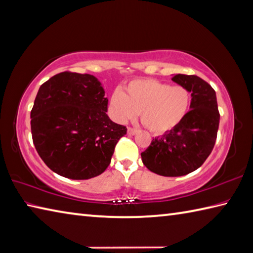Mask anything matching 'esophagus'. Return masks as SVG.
Here are the masks:
<instances>
[{
	"mask_svg": "<svg viewBox=\"0 0 253 253\" xmlns=\"http://www.w3.org/2000/svg\"><path fill=\"white\" fill-rule=\"evenodd\" d=\"M137 132H139V131H137L136 128H134V127H130V126L127 127V133H128V134H130V135H134V134H136Z\"/></svg>",
	"mask_w": 253,
	"mask_h": 253,
	"instance_id": "34e87169",
	"label": "esophagus"
}]
</instances>
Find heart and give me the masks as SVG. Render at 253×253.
Listing matches in <instances>:
<instances>
[{
    "label": "heart",
    "mask_w": 253,
    "mask_h": 253,
    "mask_svg": "<svg viewBox=\"0 0 253 253\" xmlns=\"http://www.w3.org/2000/svg\"><path fill=\"white\" fill-rule=\"evenodd\" d=\"M189 106V93L180 85H170L155 79H136L125 91L117 90L110 97L113 117L120 122L135 118L154 134H163L183 120Z\"/></svg>",
    "instance_id": "b5f03b06"
}]
</instances>
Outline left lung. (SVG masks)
<instances>
[{
    "mask_svg": "<svg viewBox=\"0 0 253 253\" xmlns=\"http://www.w3.org/2000/svg\"><path fill=\"white\" fill-rule=\"evenodd\" d=\"M173 82L192 92L190 110L177 126L152 140L142 152V162L151 171L168 177L196 170L215 146L220 114L215 90L198 76L177 74Z\"/></svg>",
    "mask_w": 253,
    "mask_h": 253,
    "instance_id": "left-lung-1",
    "label": "left lung"
}]
</instances>
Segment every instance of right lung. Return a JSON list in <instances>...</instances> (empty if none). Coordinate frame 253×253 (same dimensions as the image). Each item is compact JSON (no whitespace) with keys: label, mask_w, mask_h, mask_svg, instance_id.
<instances>
[{"label":"right lung","mask_w":253,"mask_h":253,"mask_svg":"<svg viewBox=\"0 0 253 253\" xmlns=\"http://www.w3.org/2000/svg\"><path fill=\"white\" fill-rule=\"evenodd\" d=\"M108 99L92 75L71 71L41 85L31 111L33 142L41 159L60 176L89 179L110 164L126 126L107 114Z\"/></svg>","instance_id":"right-lung-1"}]
</instances>
